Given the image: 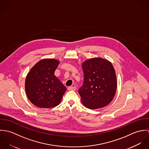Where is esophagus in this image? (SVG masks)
I'll return each mask as SVG.
<instances>
[{
  "instance_id": "esophagus-1",
  "label": "esophagus",
  "mask_w": 149,
  "mask_h": 149,
  "mask_svg": "<svg viewBox=\"0 0 149 149\" xmlns=\"http://www.w3.org/2000/svg\"><path fill=\"white\" fill-rule=\"evenodd\" d=\"M76 89V86H69L68 88V89L69 91H75Z\"/></svg>"
}]
</instances>
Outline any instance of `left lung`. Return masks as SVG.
<instances>
[{"label":"left lung","instance_id":"8db88e82","mask_svg":"<svg viewBox=\"0 0 149 149\" xmlns=\"http://www.w3.org/2000/svg\"><path fill=\"white\" fill-rule=\"evenodd\" d=\"M84 82L79 93L83 105L91 109L107 106L113 100L117 88L116 76L112 63L95 57L82 64Z\"/></svg>","mask_w":149,"mask_h":149}]
</instances>
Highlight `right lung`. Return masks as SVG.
<instances>
[{"mask_svg": "<svg viewBox=\"0 0 149 149\" xmlns=\"http://www.w3.org/2000/svg\"><path fill=\"white\" fill-rule=\"evenodd\" d=\"M59 64L56 59H42L28 73L25 91L28 99L36 106L50 108L60 103L66 88L54 75Z\"/></svg>", "mask_w": 149, "mask_h": 149, "instance_id": "add662e5", "label": "right lung"}]
</instances>
